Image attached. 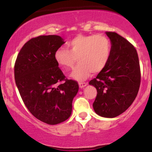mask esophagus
Returning <instances> with one entry per match:
<instances>
[{
    "label": "esophagus",
    "instance_id": "34e87169",
    "mask_svg": "<svg viewBox=\"0 0 152 152\" xmlns=\"http://www.w3.org/2000/svg\"><path fill=\"white\" fill-rule=\"evenodd\" d=\"M78 85H79V87L81 88H83V87H85L87 85V83H86V82H79L78 83Z\"/></svg>",
    "mask_w": 152,
    "mask_h": 152
}]
</instances>
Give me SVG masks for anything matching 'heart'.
I'll return each instance as SVG.
<instances>
[{"instance_id": "obj_1", "label": "heart", "mask_w": 152, "mask_h": 152, "mask_svg": "<svg viewBox=\"0 0 152 152\" xmlns=\"http://www.w3.org/2000/svg\"><path fill=\"white\" fill-rule=\"evenodd\" d=\"M69 50L59 48L54 58L64 70L71 69L76 61L71 76L83 80L94 74L101 72L109 62L111 53V43L107 36L102 34L78 35L67 43Z\"/></svg>"}]
</instances>
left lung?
<instances>
[{"label": "left lung", "mask_w": 152, "mask_h": 152, "mask_svg": "<svg viewBox=\"0 0 152 152\" xmlns=\"http://www.w3.org/2000/svg\"><path fill=\"white\" fill-rule=\"evenodd\" d=\"M111 43L107 65L89 84L97 90L93 104L95 112L103 117L121 114L137 97L141 71L137 50L126 39L115 32L106 31Z\"/></svg>", "instance_id": "8db88e82"}]
</instances>
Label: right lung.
Wrapping results in <instances>:
<instances>
[{
    "instance_id": "add662e5",
    "label": "right lung",
    "mask_w": 152,
    "mask_h": 152,
    "mask_svg": "<svg viewBox=\"0 0 152 152\" xmlns=\"http://www.w3.org/2000/svg\"><path fill=\"white\" fill-rule=\"evenodd\" d=\"M64 43L56 35L31 38L15 63V83L24 104L35 117L50 125L70 117L78 91L77 82L66 78L54 58L55 51Z\"/></svg>"
}]
</instances>
